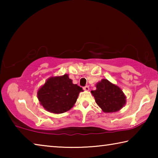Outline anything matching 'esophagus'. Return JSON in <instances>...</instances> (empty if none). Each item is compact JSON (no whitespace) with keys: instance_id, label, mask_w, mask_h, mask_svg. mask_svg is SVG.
Returning a JSON list of instances; mask_svg holds the SVG:
<instances>
[{"instance_id":"1","label":"esophagus","mask_w":158,"mask_h":158,"mask_svg":"<svg viewBox=\"0 0 158 158\" xmlns=\"http://www.w3.org/2000/svg\"><path fill=\"white\" fill-rule=\"evenodd\" d=\"M84 89L85 90H89V85H85V86L84 87Z\"/></svg>"}]
</instances>
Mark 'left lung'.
<instances>
[{"mask_svg":"<svg viewBox=\"0 0 158 158\" xmlns=\"http://www.w3.org/2000/svg\"><path fill=\"white\" fill-rule=\"evenodd\" d=\"M97 89L92 90L96 103L106 113L120 110L125 105L126 98L118 86L111 84L107 79H102L96 85Z\"/></svg>","mask_w":158,"mask_h":158,"instance_id":"8db88e82","label":"left lung"}]
</instances>
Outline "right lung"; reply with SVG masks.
Masks as SVG:
<instances>
[{
    "mask_svg": "<svg viewBox=\"0 0 158 158\" xmlns=\"http://www.w3.org/2000/svg\"><path fill=\"white\" fill-rule=\"evenodd\" d=\"M82 88L73 84L68 74L51 77L37 92V98L47 111L62 114L75 104Z\"/></svg>",
    "mask_w": 158,
    "mask_h": 158,
    "instance_id": "obj_1",
    "label": "right lung"
}]
</instances>
